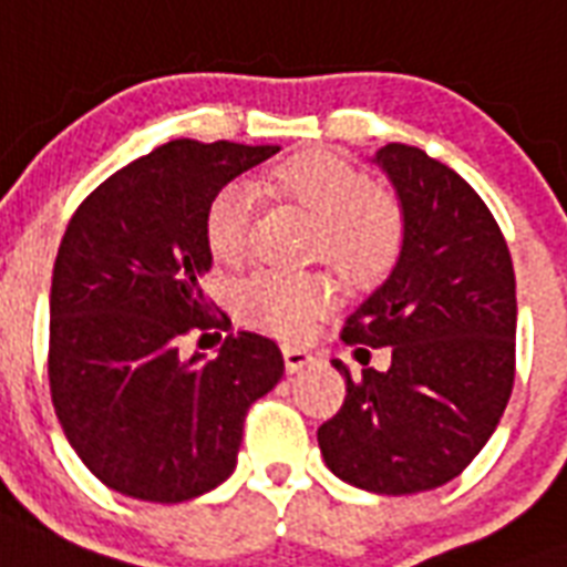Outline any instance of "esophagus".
<instances>
[{"label":"esophagus","mask_w":567,"mask_h":567,"mask_svg":"<svg viewBox=\"0 0 567 567\" xmlns=\"http://www.w3.org/2000/svg\"><path fill=\"white\" fill-rule=\"evenodd\" d=\"M282 355H285V368H288V373L302 371V368H306V364L311 362V353H309V350H306V347L285 344L282 347Z\"/></svg>","instance_id":"obj_1"}]
</instances>
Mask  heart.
I'll list each match as a JSON object with an SVG mask.
<instances>
[{
    "label": "heart",
    "instance_id": "b5f03b06",
    "mask_svg": "<svg viewBox=\"0 0 567 567\" xmlns=\"http://www.w3.org/2000/svg\"><path fill=\"white\" fill-rule=\"evenodd\" d=\"M276 196L311 214L309 247L350 282H377L391 270L403 244V214L368 173L341 155L309 150L267 173ZM252 190L244 182L223 185L205 212V244L223 265H238L249 244ZM238 315L282 338H302L336 306V285L323 274L258 270L235 291Z\"/></svg>",
    "mask_w": 567,
    "mask_h": 567
}]
</instances>
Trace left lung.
<instances>
[{
	"label": "left lung",
	"instance_id": "left-lung-1",
	"mask_svg": "<svg viewBox=\"0 0 567 567\" xmlns=\"http://www.w3.org/2000/svg\"><path fill=\"white\" fill-rule=\"evenodd\" d=\"M373 162L400 199L403 244L341 338L355 359L391 347V368L353 379L336 359L347 396L318 444L355 488L430 492L474 462L509 403L515 270L488 205L456 171L405 144L382 146Z\"/></svg>",
	"mask_w": 567,
	"mask_h": 567
}]
</instances>
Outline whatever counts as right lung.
<instances>
[{"mask_svg": "<svg viewBox=\"0 0 567 567\" xmlns=\"http://www.w3.org/2000/svg\"><path fill=\"white\" fill-rule=\"evenodd\" d=\"M279 146L171 141L102 182L66 223L49 293V391L66 441L114 492L182 503L229 480L247 409L282 379L276 341L226 336L214 359L179 338L226 329L212 270V196Z\"/></svg>", "mask_w": 567, "mask_h": 567, "instance_id": "1", "label": "right lung"}]
</instances>
